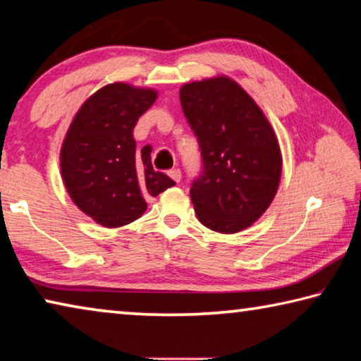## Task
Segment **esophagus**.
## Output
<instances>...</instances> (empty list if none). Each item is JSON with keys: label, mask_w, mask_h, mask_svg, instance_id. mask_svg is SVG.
Wrapping results in <instances>:
<instances>
[{"label": "esophagus", "mask_w": 361, "mask_h": 361, "mask_svg": "<svg viewBox=\"0 0 361 361\" xmlns=\"http://www.w3.org/2000/svg\"><path fill=\"white\" fill-rule=\"evenodd\" d=\"M168 174H169V177H171V179H173L174 182H179V180H180V176H182V174H180V169L174 168V169H171Z\"/></svg>", "instance_id": "esophagus-1"}]
</instances>
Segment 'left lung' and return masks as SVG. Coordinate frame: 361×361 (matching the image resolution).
Wrapping results in <instances>:
<instances>
[{
  "instance_id": "1",
  "label": "left lung",
  "mask_w": 361,
  "mask_h": 361,
  "mask_svg": "<svg viewBox=\"0 0 361 361\" xmlns=\"http://www.w3.org/2000/svg\"><path fill=\"white\" fill-rule=\"evenodd\" d=\"M180 105L202 150L190 198L198 221L235 233L269 208L281 176L280 147L261 109L228 78L180 87Z\"/></svg>"
}]
</instances>
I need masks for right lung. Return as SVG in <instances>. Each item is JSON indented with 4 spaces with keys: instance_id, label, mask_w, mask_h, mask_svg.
<instances>
[{
    "instance_id": "add662e5",
    "label": "right lung",
    "mask_w": 361,
    "mask_h": 361,
    "mask_svg": "<svg viewBox=\"0 0 361 361\" xmlns=\"http://www.w3.org/2000/svg\"><path fill=\"white\" fill-rule=\"evenodd\" d=\"M157 92L115 82L82 104L61 152L62 179L78 208L104 227H121L144 214L145 198L176 182L153 169L145 145L135 152L133 129Z\"/></svg>"
}]
</instances>
